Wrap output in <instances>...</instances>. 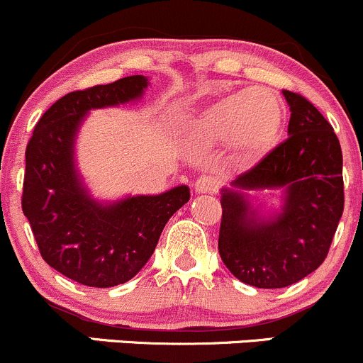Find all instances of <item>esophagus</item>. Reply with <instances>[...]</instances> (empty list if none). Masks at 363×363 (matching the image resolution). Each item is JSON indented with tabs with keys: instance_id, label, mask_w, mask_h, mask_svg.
<instances>
[{
	"instance_id": "obj_1",
	"label": "esophagus",
	"mask_w": 363,
	"mask_h": 363,
	"mask_svg": "<svg viewBox=\"0 0 363 363\" xmlns=\"http://www.w3.org/2000/svg\"><path fill=\"white\" fill-rule=\"evenodd\" d=\"M196 192L197 194H215L218 190L220 182L218 178L213 177V174H203V177L197 178L196 182Z\"/></svg>"
}]
</instances>
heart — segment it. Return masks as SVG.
<instances>
[{
	"label": "heart",
	"instance_id": "heart-1",
	"mask_svg": "<svg viewBox=\"0 0 363 363\" xmlns=\"http://www.w3.org/2000/svg\"><path fill=\"white\" fill-rule=\"evenodd\" d=\"M283 110L264 89L234 92L211 103L197 118L194 133L204 143L229 141L241 154L259 157L271 150L281 133Z\"/></svg>",
	"mask_w": 363,
	"mask_h": 363
}]
</instances>
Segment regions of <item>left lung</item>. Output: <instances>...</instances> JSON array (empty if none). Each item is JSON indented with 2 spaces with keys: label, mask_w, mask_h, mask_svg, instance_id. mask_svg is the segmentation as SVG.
<instances>
[{
  "label": "left lung",
  "mask_w": 363,
  "mask_h": 363,
  "mask_svg": "<svg viewBox=\"0 0 363 363\" xmlns=\"http://www.w3.org/2000/svg\"><path fill=\"white\" fill-rule=\"evenodd\" d=\"M290 106L289 138L222 190L218 252L246 285L283 289L320 267L345 209L342 152L332 125L297 92L283 91ZM284 190L282 211L264 219L244 194Z\"/></svg>",
  "instance_id": "left-lung-1"
}]
</instances>
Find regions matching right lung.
<instances>
[{"mask_svg":"<svg viewBox=\"0 0 363 363\" xmlns=\"http://www.w3.org/2000/svg\"><path fill=\"white\" fill-rule=\"evenodd\" d=\"M147 87V77L133 74L62 96L42 115L26 148L22 211L45 262L82 285L108 289L134 278L167 220L190 199L189 186L180 185L103 204L89 196L74 166L85 115L140 99Z\"/></svg>","mask_w":363,"mask_h":363,"instance_id":"1","label":"right lung"}]
</instances>
